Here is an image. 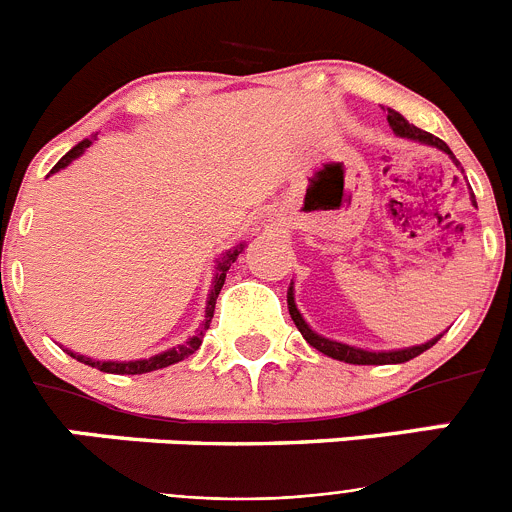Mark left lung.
I'll use <instances>...</instances> for the list:
<instances>
[{
	"label": "left lung",
	"instance_id": "left-lung-1",
	"mask_svg": "<svg viewBox=\"0 0 512 512\" xmlns=\"http://www.w3.org/2000/svg\"><path fill=\"white\" fill-rule=\"evenodd\" d=\"M387 122H390V128L395 130V135H400V138H408V140H415V143H423V146H433L438 148V151H443L446 156L454 161L456 166H459V161H456V156L451 153V148L443 143L441 138H436V135L425 133V130L415 128V125H410L405 117L400 115V112L390 110L387 107ZM472 205L477 207V202H474V194H472ZM287 307H289V315H292V320H295L297 330L302 333V338H305L307 343H310L312 348H318L320 354L330 356V359L336 361H346V364H405V361L415 359V356H420L423 351H428L431 346H436L438 338L443 336H436L431 338V341L420 343V346H408V348H392V351H369V348H359V346H348V343H341V341H333V338H325L320 336V333H315V330L307 325V320L302 318V312L297 310V302H295V282L289 284L287 289Z\"/></svg>",
	"mask_w": 512,
	"mask_h": 512
}]
</instances>
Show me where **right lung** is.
Segmentation results:
<instances>
[{
  "label": "right lung",
  "instance_id": "obj_1",
  "mask_svg": "<svg viewBox=\"0 0 512 512\" xmlns=\"http://www.w3.org/2000/svg\"><path fill=\"white\" fill-rule=\"evenodd\" d=\"M89 146H92V138H84L81 143H76V146L71 148V151L66 153V156H63L56 166H53L51 174L66 169V166H69L71 161H76V158L87 151ZM243 248H246V243H238V246H233L230 251H225L223 256L217 259L215 274H212L210 295H207V305H205V320H202V325L197 328V333H194V336L189 338L187 343H182V346H176V348H166V351L151 356V359H135V361H99V359H89V356L76 354V351H69V354L74 356L76 361H81V364L94 366V369H99V372H107V374H148V372H156V369H164V366L176 364V361L187 359V356H192L194 351L202 346L205 330L210 328L212 312H215V300H217V295H220V289H223V284H225V274H228L230 264H233V261L241 256Z\"/></svg>",
  "mask_w": 512,
  "mask_h": 512
}]
</instances>
